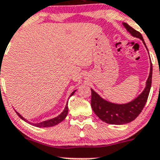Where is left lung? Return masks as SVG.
Here are the masks:
<instances>
[{"label": "left lung", "instance_id": "left-lung-1", "mask_svg": "<svg viewBox=\"0 0 160 160\" xmlns=\"http://www.w3.org/2000/svg\"><path fill=\"white\" fill-rule=\"evenodd\" d=\"M127 30L133 37L140 38L145 46L143 38L140 32L131 27L128 24L122 23ZM152 65H151L149 77L146 82V87L136 98L126 104L112 103L100 97L94 90L91 89V107L93 111L102 121L109 124L122 125L135 120L142 111L146 104L152 87Z\"/></svg>", "mask_w": 160, "mask_h": 160}]
</instances>
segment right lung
<instances>
[{
  "mask_svg": "<svg viewBox=\"0 0 160 160\" xmlns=\"http://www.w3.org/2000/svg\"><path fill=\"white\" fill-rule=\"evenodd\" d=\"M75 91H76V90L73 91V92L71 93V94H70V97H71V96L73 95V94H74V92H75ZM16 113L18 114V116L22 118V119H23L24 121H25V122H27L28 123L32 124V125L34 126V127H37V128H49V127H53V126L60 123L61 122H62L63 120L66 118V115H67V114H68V102L66 103V107H65L64 111L62 112V114H59L58 116L55 117V118H51V119H49V120H46V121H44V122H38V123H32V122L27 121V120L25 119V118H24L23 117H22V115L19 114V113L17 112V111H16Z\"/></svg>",
  "mask_w": 160,
  "mask_h": 160,
  "instance_id": "right-lung-1",
  "label": "right lung"
}]
</instances>
